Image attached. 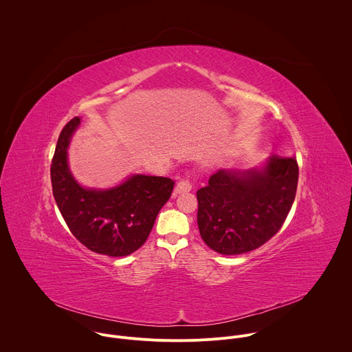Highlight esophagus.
<instances>
[{"label": "esophagus", "mask_w": 352, "mask_h": 352, "mask_svg": "<svg viewBox=\"0 0 352 352\" xmlns=\"http://www.w3.org/2000/svg\"><path fill=\"white\" fill-rule=\"evenodd\" d=\"M191 188H192V184L187 180V179H183V180H180L179 183H177V186L175 187V197L177 195V194H183V192H188V191H191Z\"/></svg>", "instance_id": "1"}]
</instances>
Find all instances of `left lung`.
<instances>
[{"mask_svg": "<svg viewBox=\"0 0 352 352\" xmlns=\"http://www.w3.org/2000/svg\"><path fill=\"white\" fill-rule=\"evenodd\" d=\"M299 168L272 155L262 168L220 169L197 192L204 241L224 255L252 251L283 227L296 195Z\"/></svg>", "mask_w": 352, "mask_h": 352, "instance_id": "left-lung-1", "label": "left lung"}]
</instances>
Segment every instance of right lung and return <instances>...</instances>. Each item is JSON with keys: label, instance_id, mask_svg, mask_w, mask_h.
Here are the masks:
<instances>
[{"label": "right lung", "instance_id": "right-lung-1", "mask_svg": "<svg viewBox=\"0 0 352 352\" xmlns=\"http://www.w3.org/2000/svg\"><path fill=\"white\" fill-rule=\"evenodd\" d=\"M80 118L63 128L50 166L53 197L69 231L89 250L125 256L147 240L161 208L172 195L169 177L132 175L108 190L85 188L72 176L67 148Z\"/></svg>", "mask_w": 352, "mask_h": 352}]
</instances>
